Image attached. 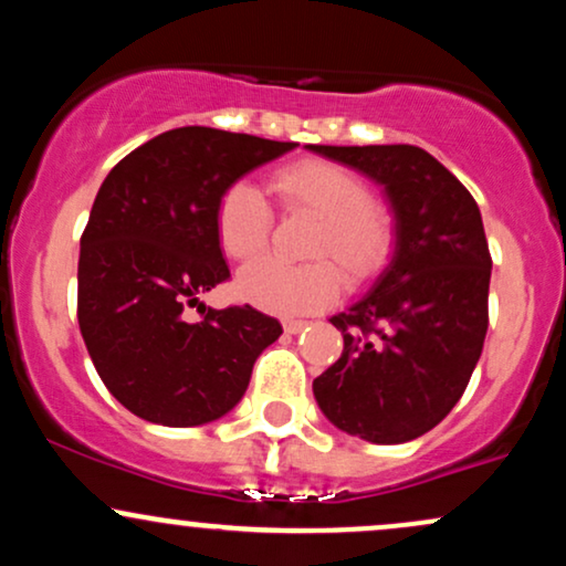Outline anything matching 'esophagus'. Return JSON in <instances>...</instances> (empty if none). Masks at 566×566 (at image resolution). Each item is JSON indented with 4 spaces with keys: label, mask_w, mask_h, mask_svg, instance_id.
I'll return each instance as SVG.
<instances>
[{
    "label": "esophagus",
    "mask_w": 566,
    "mask_h": 566,
    "mask_svg": "<svg viewBox=\"0 0 566 566\" xmlns=\"http://www.w3.org/2000/svg\"><path fill=\"white\" fill-rule=\"evenodd\" d=\"M282 327H284V333H287V335H297V333H303L305 327H308V322H303V319H284Z\"/></svg>",
    "instance_id": "obj_1"
}]
</instances>
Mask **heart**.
<instances>
[{
    "label": "heart",
    "instance_id": "b5f03b06",
    "mask_svg": "<svg viewBox=\"0 0 566 566\" xmlns=\"http://www.w3.org/2000/svg\"><path fill=\"white\" fill-rule=\"evenodd\" d=\"M271 188L290 212L319 218L311 239V258L322 261L287 263L263 258L239 271L237 292L244 301L274 314H305L333 303L343 287L344 265L350 284H365L391 263L399 229L388 210L373 201L365 180L327 159H301L279 167ZM269 205L247 180H237L220 193L216 207V233L223 252L233 261H252L269 247ZM333 256V262L326 258Z\"/></svg>",
    "mask_w": 566,
    "mask_h": 566
}]
</instances>
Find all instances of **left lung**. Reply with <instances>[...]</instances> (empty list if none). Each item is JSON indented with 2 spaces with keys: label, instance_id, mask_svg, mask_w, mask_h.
Instances as JSON below:
<instances>
[{
  "label": "left lung",
  "instance_id": "obj_1",
  "mask_svg": "<svg viewBox=\"0 0 566 566\" xmlns=\"http://www.w3.org/2000/svg\"><path fill=\"white\" fill-rule=\"evenodd\" d=\"M386 186L394 261L333 316L343 354L314 380L322 412L375 444L423 437L469 386L490 324L492 255L476 199L418 146H308Z\"/></svg>",
  "mask_w": 566,
  "mask_h": 566
}]
</instances>
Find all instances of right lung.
<instances>
[{
    "instance_id": "obj_1",
    "label": "right lung",
    "mask_w": 566,
    "mask_h": 566,
    "mask_svg": "<svg viewBox=\"0 0 566 566\" xmlns=\"http://www.w3.org/2000/svg\"><path fill=\"white\" fill-rule=\"evenodd\" d=\"M297 143L178 127L129 151L103 180L82 233L76 319L119 405L148 423L201 426L242 399L282 324L252 305L210 308L229 279L220 193ZM198 305L191 323L185 308Z\"/></svg>"
}]
</instances>
